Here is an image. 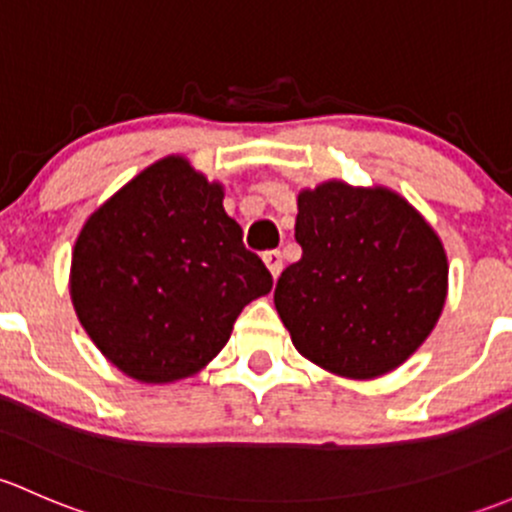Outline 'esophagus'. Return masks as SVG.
<instances>
[{
    "instance_id": "esophagus-1",
    "label": "esophagus",
    "mask_w": 512,
    "mask_h": 512,
    "mask_svg": "<svg viewBox=\"0 0 512 512\" xmlns=\"http://www.w3.org/2000/svg\"><path fill=\"white\" fill-rule=\"evenodd\" d=\"M263 263H266V268L271 271L273 278L281 276V271H283L281 251H266V254H263Z\"/></svg>"
}]
</instances>
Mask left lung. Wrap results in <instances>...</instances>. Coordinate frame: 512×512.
<instances>
[{
    "label": "left lung",
    "instance_id": "obj_1",
    "mask_svg": "<svg viewBox=\"0 0 512 512\" xmlns=\"http://www.w3.org/2000/svg\"><path fill=\"white\" fill-rule=\"evenodd\" d=\"M298 263L273 293L295 350L347 379L397 370L431 335L449 293L439 234L394 189L328 179L298 192Z\"/></svg>",
    "mask_w": 512,
    "mask_h": 512
}]
</instances>
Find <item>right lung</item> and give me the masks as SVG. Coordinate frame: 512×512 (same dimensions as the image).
Wrapping results in <instances>:
<instances>
[{"instance_id": "obj_1", "label": "right lung", "mask_w": 512, "mask_h": 512, "mask_svg": "<svg viewBox=\"0 0 512 512\" xmlns=\"http://www.w3.org/2000/svg\"><path fill=\"white\" fill-rule=\"evenodd\" d=\"M241 239L224 212V184L184 155L162 157L83 224L68 276L73 310L128 377H192L229 342L244 305L273 286Z\"/></svg>"}]
</instances>
